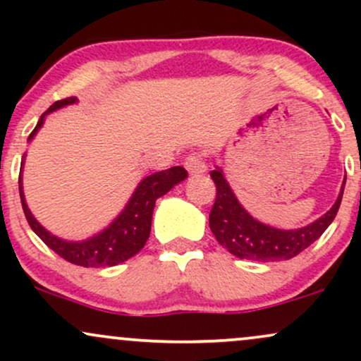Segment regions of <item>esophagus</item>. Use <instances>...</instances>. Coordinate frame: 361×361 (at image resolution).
Segmentation results:
<instances>
[{
    "instance_id": "esophagus-1",
    "label": "esophagus",
    "mask_w": 361,
    "mask_h": 361,
    "mask_svg": "<svg viewBox=\"0 0 361 361\" xmlns=\"http://www.w3.org/2000/svg\"><path fill=\"white\" fill-rule=\"evenodd\" d=\"M185 168L188 169L190 175H193V176L204 175V173H207L205 161L202 159V156H198V154H190L188 157H186Z\"/></svg>"
}]
</instances>
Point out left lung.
<instances>
[{"label": "left lung", "mask_w": 361, "mask_h": 361, "mask_svg": "<svg viewBox=\"0 0 361 361\" xmlns=\"http://www.w3.org/2000/svg\"><path fill=\"white\" fill-rule=\"evenodd\" d=\"M210 176L217 186V197L209 217L210 231L215 239L238 258L264 263L293 258L317 241L336 217L346 185L345 175L336 202L317 221L299 229H279L259 222L239 204L229 181L224 176L222 168L215 166Z\"/></svg>", "instance_id": "1"}]
</instances>
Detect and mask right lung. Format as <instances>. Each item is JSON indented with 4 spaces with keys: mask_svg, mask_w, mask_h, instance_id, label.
I'll return each instance as SVG.
<instances>
[{
    "mask_svg": "<svg viewBox=\"0 0 361 361\" xmlns=\"http://www.w3.org/2000/svg\"><path fill=\"white\" fill-rule=\"evenodd\" d=\"M78 103L76 97L66 98V100L56 102L49 106L47 111L39 118L37 126L30 135H28V142L35 137L37 132L44 126L45 117L52 111L64 109L68 105ZM25 164V156L22 159V166H20V178H18V188L20 198H22V207L25 217L30 224L32 231L39 235L42 241L56 251L61 258H64L69 263L78 264V267L86 268H103V267H115V264L123 263L128 258L142 250L144 244L151 234V221H152V210H154L156 200L163 195H166L173 186L181 183L186 180L188 173L185 168L173 166L164 171L152 173L146 178L140 180L137 188L134 190L132 197L128 198L127 205L117 217L109 224V227L100 231L98 234L91 235L82 241H68L59 235L52 234L34 217V214L28 209L27 200H25L23 193V181L22 171Z\"/></svg>",
    "mask_w": 361,
    "mask_h": 361,
    "instance_id": "right-lung-1",
    "label": "right lung"
}]
</instances>
